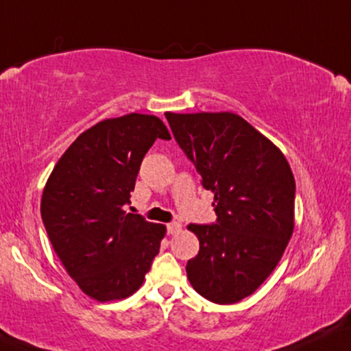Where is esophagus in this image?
Returning a JSON list of instances; mask_svg holds the SVG:
<instances>
[{"label": "esophagus", "instance_id": "1", "mask_svg": "<svg viewBox=\"0 0 351 351\" xmlns=\"http://www.w3.org/2000/svg\"><path fill=\"white\" fill-rule=\"evenodd\" d=\"M180 230H181V225L178 223V221H171V223H168V225H167V232L170 233V234L178 233Z\"/></svg>", "mask_w": 351, "mask_h": 351}]
</instances>
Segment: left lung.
Instances as JSON below:
<instances>
[{"instance_id": "8db88e82", "label": "left lung", "mask_w": 351, "mask_h": 351, "mask_svg": "<svg viewBox=\"0 0 351 351\" xmlns=\"http://www.w3.org/2000/svg\"><path fill=\"white\" fill-rule=\"evenodd\" d=\"M173 136L214 193L217 221L188 225L199 252L186 272L219 304L254 293L277 267L295 227V178L285 155L234 113H165Z\"/></svg>"}]
</instances>
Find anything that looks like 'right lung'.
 <instances>
[{"label":"right lung","mask_w":351,"mask_h":351,"mask_svg":"<svg viewBox=\"0 0 351 351\" xmlns=\"http://www.w3.org/2000/svg\"><path fill=\"white\" fill-rule=\"evenodd\" d=\"M157 139L171 137L152 114L104 119L69 145L43 189L40 212L53 250L101 303L134 293L160 251L167 228L124 210Z\"/></svg>","instance_id":"right-lung-1"}]
</instances>
